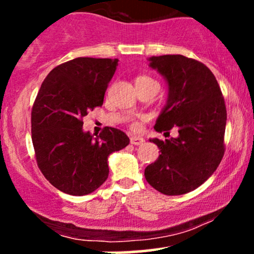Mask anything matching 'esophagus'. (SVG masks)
<instances>
[{
    "mask_svg": "<svg viewBox=\"0 0 254 254\" xmlns=\"http://www.w3.org/2000/svg\"><path fill=\"white\" fill-rule=\"evenodd\" d=\"M144 139L139 136H131L130 137V143L133 145H139V144H143Z\"/></svg>",
    "mask_w": 254,
    "mask_h": 254,
    "instance_id": "1",
    "label": "esophagus"
}]
</instances>
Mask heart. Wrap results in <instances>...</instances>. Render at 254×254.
I'll use <instances>...</instances> for the list:
<instances>
[{
	"instance_id": "1",
	"label": "heart",
	"mask_w": 254,
	"mask_h": 254,
	"mask_svg": "<svg viewBox=\"0 0 254 254\" xmlns=\"http://www.w3.org/2000/svg\"><path fill=\"white\" fill-rule=\"evenodd\" d=\"M137 81H154V80H151L150 77H147V76H139V77L136 78V82H137ZM131 127H132L133 130H138L139 129V124L137 123V122H133V123L131 124Z\"/></svg>"
}]
</instances>
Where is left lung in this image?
<instances>
[{
	"instance_id": "left-lung-1",
	"label": "left lung",
	"mask_w": 254,
	"mask_h": 254,
	"mask_svg": "<svg viewBox=\"0 0 254 254\" xmlns=\"http://www.w3.org/2000/svg\"><path fill=\"white\" fill-rule=\"evenodd\" d=\"M168 84L167 104L156 119L157 132L178 127L179 136L150 139L160 149L144 177L167 196L188 193L216 171L224 154L227 110L216 77L210 69L183 55L149 58Z\"/></svg>"
}]
</instances>
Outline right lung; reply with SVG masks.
Segmentation results:
<instances>
[{
    "label": "right lung",
    "mask_w": 254,
    "mask_h": 254,
    "mask_svg": "<svg viewBox=\"0 0 254 254\" xmlns=\"http://www.w3.org/2000/svg\"><path fill=\"white\" fill-rule=\"evenodd\" d=\"M118 60L78 57L49 72L32 107V142L37 164L64 193H92L109 177L107 157L130 143L123 131L106 127L94 138L82 118L101 106Z\"/></svg>",
    "instance_id": "add662e5"
}]
</instances>
